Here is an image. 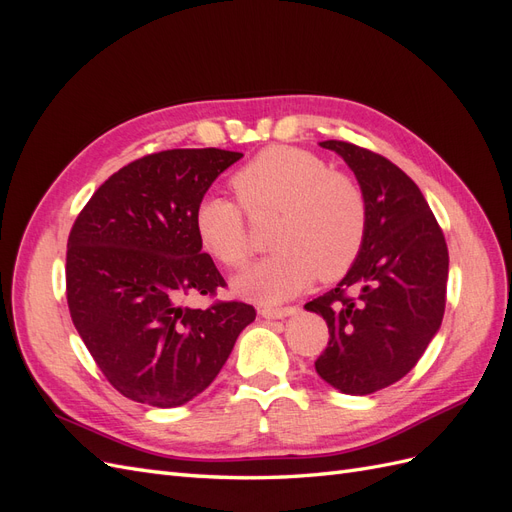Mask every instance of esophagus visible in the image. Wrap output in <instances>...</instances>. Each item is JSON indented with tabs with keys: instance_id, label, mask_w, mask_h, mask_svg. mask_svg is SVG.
I'll return each instance as SVG.
<instances>
[{
	"instance_id": "1",
	"label": "esophagus",
	"mask_w": 512,
	"mask_h": 512,
	"mask_svg": "<svg viewBox=\"0 0 512 512\" xmlns=\"http://www.w3.org/2000/svg\"><path fill=\"white\" fill-rule=\"evenodd\" d=\"M297 312V307H262L260 316L265 320H282Z\"/></svg>"
}]
</instances>
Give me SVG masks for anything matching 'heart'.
<instances>
[{
	"label": "heart",
	"instance_id": "obj_1",
	"mask_svg": "<svg viewBox=\"0 0 512 512\" xmlns=\"http://www.w3.org/2000/svg\"><path fill=\"white\" fill-rule=\"evenodd\" d=\"M232 188L250 213H280L271 230V245L277 250L235 282L243 297L267 305L282 303L316 277L339 280L359 258L367 232L361 185L331 170L316 153L269 147L237 170ZM194 228L205 250L222 265L239 269L250 258L245 215L232 198H200Z\"/></svg>",
	"mask_w": 512,
	"mask_h": 512
}]
</instances>
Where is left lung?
Instances as JSON below:
<instances>
[{
  "instance_id": "left-lung-1",
  "label": "left lung",
  "mask_w": 512,
  "mask_h": 512,
  "mask_svg": "<svg viewBox=\"0 0 512 512\" xmlns=\"http://www.w3.org/2000/svg\"><path fill=\"white\" fill-rule=\"evenodd\" d=\"M350 166L367 203L363 250L333 290L305 303L329 327L318 376L346 395L404 378L436 337L446 305L448 250L418 185L378 153L322 141Z\"/></svg>"
}]
</instances>
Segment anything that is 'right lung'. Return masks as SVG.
Instances as JSON below:
<instances>
[{
	"instance_id": "obj_1",
	"label": "right lung",
	"mask_w": 512,
	"mask_h": 512,
	"mask_svg": "<svg viewBox=\"0 0 512 512\" xmlns=\"http://www.w3.org/2000/svg\"><path fill=\"white\" fill-rule=\"evenodd\" d=\"M243 158L226 149L151 153L108 177L76 218L66 292L76 331L115 389L138 404L177 408L220 374L252 305H181L226 282L203 254L194 211Z\"/></svg>"
}]
</instances>
